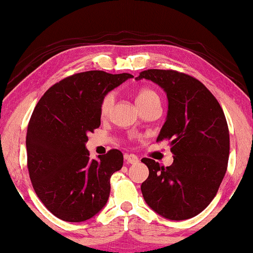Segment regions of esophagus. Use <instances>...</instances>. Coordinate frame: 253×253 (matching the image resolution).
<instances>
[{
  "mask_svg": "<svg viewBox=\"0 0 253 253\" xmlns=\"http://www.w3.org/2000/svg\"><path fill=\"white\" fill-rule=\"evenodd\" d=\"M125 160L128 164H136L139 163V158L135 154H125Z\"/></svg>",
  "mask_w": 253,
  "mask_h": 253,
  "instance_id": "1",
  "label": "esophagus"
}]
</instances>
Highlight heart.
<instances>
[{"label": "heart", "instance_id": "1", "mask_svg": "<svg viewBox=\"0 0 253 253\" xmlns=\"http://www.w3.org/2000/svg\"><path fill=\"white\" fill-rule=\"evenodd\" d=\"M114 100L115 97L113 93L106 94V95L102 97L101 103H100V114H101L103 118L107 117V115L111 113V109L113 107ZM154 100H159V95H158L153 89H150V88H144V89L139 90L138 95H136V103H138L139 107L145 105V103L154 101Z\"/></svg>", "mask_w": 253, "mask_h": 253}]
</instances>
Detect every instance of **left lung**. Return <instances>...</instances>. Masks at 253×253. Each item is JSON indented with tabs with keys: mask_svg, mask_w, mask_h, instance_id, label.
<instances>
[{
	"mask_svg": "<svg viewBox=\"0 0 253 253\" xmlns=\"http://www.w3.org/2000/svg\"><path fill=\"white\" fill-rule=\"evenodd\" d=\"M151 80L165 90L169 109L157 141L169 140L173 164L141 161L148 178L141 184L146 204L169 220L199 214L218 192L227 169L230 134L217 99L197 79L175 71L148 69L136 80Z\"/></svg>",
	"mask_w": 253,
	"mask_h": 253,
	"instance_id": "1",
	"label": "left lung"
}]
</instances>
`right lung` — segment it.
Returning a JSON list of instances; mask_svg holds the SVG:
<instances>
[{"mask_svg":"<svg viewBox=\"0 0 253 253\" xmlns=\"http://www.w3.org/2000/svg\"><path fill=\"white\" fill-rule=\"evenodd\" d=\"M132 78L78 73L51 86L36 105L27 129L28 171L40 200L55 217L80 223L107 204L109 180L123 167L124 156L111 150L90 159L87 134L101 124L102 97Z\"/></svg>","mask_w":253,"mask_h":253,"instance_id":"add662e5","label":"right lung"}]
</instances>
